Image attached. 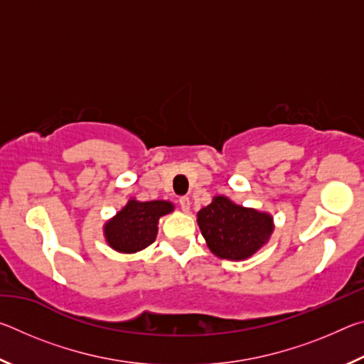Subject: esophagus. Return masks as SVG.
Here are the masks:
<instances>
[{"instance_id": "34e87169", "label": "esophagus", "mask_w": 364, "mask_h": 364, "mask_svg": "<svg viewBox=\"0 0 364 364\" xmlns=\"http://www.w3.org/2000/svg\"><path fill=\"white\" fill-rule=\"evenodd\" d=\"M180 207H181L183 212H189V208H191L189 197H181V199H180Z\"/></svg>"}]
</instances>
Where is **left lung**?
Instances as JSON below:
<instances>
[{
    "mask_svg": "<svg viewBox=\"0 0 364 364\" xmlns=\"http://www.w3.org/2000/svg\"><path fill=\"white\" fill-rule=\"evenodd\" d=\"M208 249L225 260H245L262 249L273 232V217L234 204L225 196L213 197L212 204L197 212Z\"/></svg>",
    "mask_w": 364,
    "mask_h": 364,
    "instance_id": "obj_1",
    "label": "left lung"
}]
</instances>
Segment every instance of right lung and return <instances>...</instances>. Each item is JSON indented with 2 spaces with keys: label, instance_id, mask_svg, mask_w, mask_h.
Instances as JSON below:
<instances>
[{
  "label": "right lung",
  "instance_id": "obj_1",
  "mask_svg": "<svg viewBox=\"0 0 364 364\" xmlns=\"http://www.w3.org/2000/svg\"><path fill=\"white\" fill-rule=\"evenodd\" d=\"M173 208L168 200L139 202L130 199L114 218L104 225L107 244L120 254H134L146 249L156 241L159 218L173 212Z\"/></svg>",
  "mask_w": 364,
  "mask_h": 364
}]
</instances>
